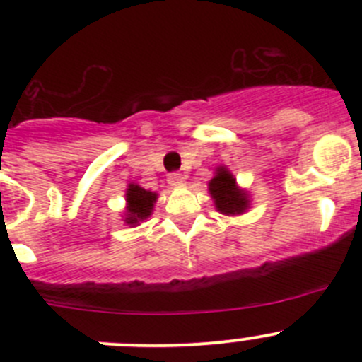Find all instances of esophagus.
Segmentation results:
<instances>
[{"instance_id": "esophagus-1", "label": "esophagus", "mask_w": 362, "mask_h": 362, "mask_svg": "<svg viewBox=\"0 0 362 362\" xmlns=\"http://www.w3.org/2000/svg\"><path fill=\"white\" fill-rule=\"evenodd\" d=\"M168 182H170V185H182V184H184V175H182V173H170V175H168Z\"/></svg>"}]
</instances>
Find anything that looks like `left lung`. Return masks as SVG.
Here are the masks:
<instances>
[{"label": "left lung", "instance_id": "obj_1", "mask_svg": "<svg viewBox=\"0 0 362 362\" xmlns=\"http://www.w3.org/2000/svg\"><path fill=\"white\" fill-rule=\"evenodd\" d=\"M208 192L215 208L224 215H240L249 208V192L236 185V178L226 166L215 170V177L208 182Z\"/></svg>", "mask_w": 362, "mask_h": 362}]
</instances>
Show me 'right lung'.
I'll return each mask as SVG.
<instances>
[{"instance_id":"obj_1","label":"right lung","mask_w":362,"mask_h":362,"mask_svg":"<svg viewBox=\"0 0 362 362\" xmlns=\"http://www.w3.org/2000/svg\"><path fill=\"white\" fill-rule=\"evenodd\" d=\"M126 217L124 222L131 228L138 226V222L148 218V215L154 210V203L158 202V194L151 191H145L144 187L136 184H129L126 189Z\"/></svg>"}]
</instances>
